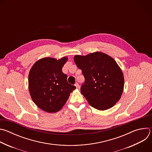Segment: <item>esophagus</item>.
I'll return each instance as SVG.
<instances>
[{"instance_id": "obj_1", "label": "esophagus", "mask_w": 152, "mask_h": 152, "mask_svg": "<svg viewBox=\"0 0 152 152\" xmlns=\"http://www.w3.org/2000/svg\"><path fill=\"white\" fill-rule=\"evenodd\" d=\"M75 86H76V88H79V85L78 84V83H75Z\"/></svg>"}]
</instances>
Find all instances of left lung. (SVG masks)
I'll return each instance as SVG.
<instances>
[{
	"instance_id": "1",
	"label": "left lung",
	"mask_w": 152,
	"mask_h": 152,
	"mask_svg": "<svg viewBox=\"0 0 152 152\" xmlns=\"http://www.w3.org/2000/svg\"><path fill=\"white\" fill-rule=\"evenodd\" d=\"M74 61L84 76L80 91L89 104L100 111L114 106L121 98L124 83L123 72L116 61L100 52L75 55Z\"/></svg>"
}]
</instances>
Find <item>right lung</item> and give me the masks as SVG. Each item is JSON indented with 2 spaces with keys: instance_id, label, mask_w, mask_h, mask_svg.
Returning a JSON list of instances; mask_svg holds the SVG:
<instances>
[{
  "instance_id": "obj_1",
  "label": "right lung",
  "mask_w": 152,
  "mask_h": 152,
  "mask_svg": "<svg viewBox=\"0 0 152 152\" xmlns=\"http://www.w3.org/2000/svg\"><path fill=\"white\" fill-rule=\"evenodd\" d=\"M68 60L44 58L37 61L30 70L28 77L31 98L41 110L49 113L59 111L76 86L67 82V75L62 71Z\"/></svg>"
}]
</instances>
